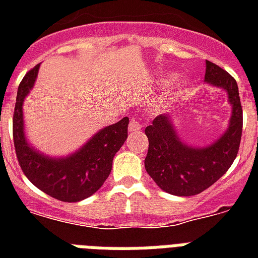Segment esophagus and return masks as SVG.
<instances>
[{"label":"esophagus","instance_id":"esophagus-1","mask_svg":"<svg viewBox=\"0 0 258 258\" xmlns=\"http://www.w3.org/2000/svg\"><path fill=\"white\" fill-rule=\"evenodd\" d=\"M139 130H142L141 121L137 120V119H131L128 124V131L130 133H138Z\"/></svg>","mask_w":258,"mask_h":258}]
</instances>
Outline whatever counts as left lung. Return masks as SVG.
<instances>
[{
	"instance_id": "8db88e82",
	"label": "left lung",
	"mask_w": 258,
	"mask_h": 258,
	"mask_svg": "<svg viewBox=\"0 0 258 258\" xmlns=\"http://www.w3.org/2000/svg\"><path fill=\"white\" fill-rule=\"evenodd\" d=\"M205 82L224 88L232 104L228 130L206 147H191L180 141L170 115H159L145 130L149 151L146 171L154 182L172 196L200 194L216 183L236 159L242 135V107L236 80L221 67L206 60Z\"/></svg>"
}]
</instances>
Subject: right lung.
<instances>
[{"label": "right lung", "instance_id": "1", "mask_svg": "<svg viewBox=\"0 0 258 258\" xmlns=\"http://www.w3.org/2000/svg\"><path fill=\"white\" fill-rule=\"evenodd\" d=\"M40 64L20 83L13 115V141L22 171L32 183L62 202H79L101 187L112 170L115 154L127 139L128 117L107 125L93 135L82 149L64 158L44 155L28 143L24 133L22 104L37 79Z\"/></svg>", "mask_w": 258, "mask_h": 258}]
</instances>
